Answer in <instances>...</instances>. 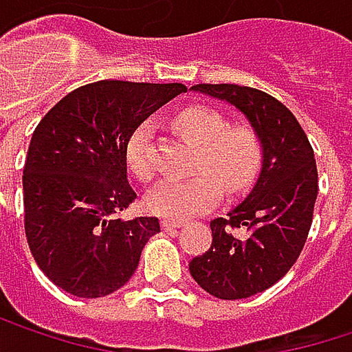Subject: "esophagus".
Instances as JSON below:
<instances>
[{"instance_id": "34e87169", "label": "esophagus", "mask_w": 352, "mask_h": 352, "mask_svg": "<svg viewBox=\"0 0 352 352\" xmlns=\"http://www.w3.org/2000/svg\"><path fill=\"white\" fill-rule=\"evenodd\" d=\"M181 226H183L181 221H171V219H163V221H161V228H163L165 232H177Z\"/></svg>"}]
</instances>
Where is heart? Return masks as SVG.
Returning <instances> with one entry per match:
<instances>
[{
	"instance_id": "obj_1",
	"label": "heart",
	"mask_w": 352,
	"mask_h": 352,
	"mask_svg": "<svg viewBox=\"0 0 352 352\" xmlns=\"http://www.w3.org/2000/svg\"><path fill=\"white\" fill-rule=\"evenodd\" d=\"M175 129L197 146L195 171L189 179H171L153 187L146 195L151 213L169 219H189L211 209L221 197L245 191L258 175L262 151L256 135L241 126H230L217 112L189 107L173 118ZM151 126L141 124L126 141L124 159L129 169L148 181L155 169L148 155Z\"/></svg>"
}]
</instances>
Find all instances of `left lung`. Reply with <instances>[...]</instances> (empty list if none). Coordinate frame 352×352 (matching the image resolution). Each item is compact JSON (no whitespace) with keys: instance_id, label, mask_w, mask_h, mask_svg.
I'll return each instance as SVG.
<instances>
[{"instance_id":"obj_1","label":"left lung","mask_w":352,"mask_h":352,"mask_svg":"<svg viewBox=\"0 0 352 352\" xmlns=\"http://www.w3.org/2000/svg\"><path fill=\"white\" fill-rule=\"evenodd\" d=\"M195 92L234 104L262 144V171L228 217L213 219L211 248L189 262L193 280L215 298L268 290L302 252L318 193L314 151L296 116L274 96L238 84H195Z\"/></svg>"}]
</instances>
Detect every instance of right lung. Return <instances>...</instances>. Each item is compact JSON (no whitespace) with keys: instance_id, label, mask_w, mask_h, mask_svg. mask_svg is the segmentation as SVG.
<instances>
[{"instance_id":"add662e5","label":"right lung","mask_w":352,"mask_h":352,"mask_svg":"<svg viewBox=\"0 0 352 352\" xmlns=\"http://www.w3.org/2000/svg\"><path fill=\"white\" fill-rule=\"evenodd\" d=\"M183 84L100 80L66 94L36 126L23 167V226L50 280L80 298L116 292L135 274L157 217L122 219L137 193L124 148Z\"/></svg>"}]
</instances>
